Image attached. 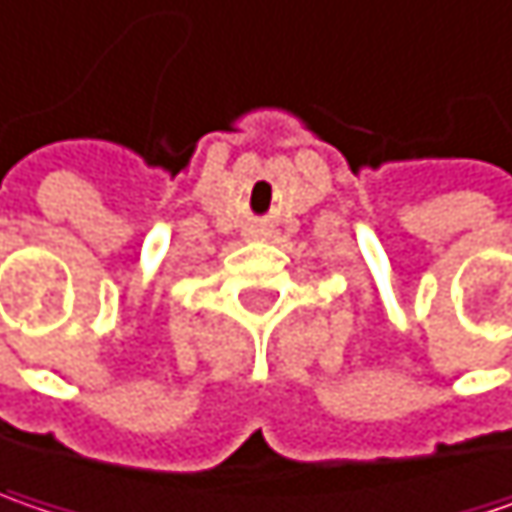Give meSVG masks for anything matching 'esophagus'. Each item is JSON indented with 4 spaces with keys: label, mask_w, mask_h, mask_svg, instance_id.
Instances as JSON below:
<instances>
[{
    "label": "esophagus",
    "mask_w": 512,
    "mask_h": 512,
    "mask_svg": "<svg viewBox=\"0 0 512 512\" xmlns=\"http://www.w3.org/2000/svg\"><path fill=\"white\" fill-rule=\"evenodd\" d=\"M246 237H249V240H263V237H266V228L252 226L249 231H246Z\"/></svg>",
    "instance_id": "obj_1"
}]
</instances>
